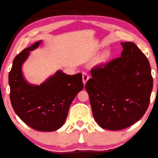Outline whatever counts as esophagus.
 I'll use <instances>...</instances> for the list:
<instances>
[{
    "label": "esophagus",
    "instance_id": "esophagus-1",
    "mask_svg": "<svg viewBox=\"0 0 158 158\" xmlns=\"http://www.w3.org/2000/svg\"><path fill=\"white\" fill-rule=\"evenodd\" d=\"M82 78H83V83H84V84H85V83L87 82L88 80L89 79V74L86 73V72H84V73H82Z\"/></svg>",
    "mask_w": 158,
    "mask_h": 158
}]
</instances>
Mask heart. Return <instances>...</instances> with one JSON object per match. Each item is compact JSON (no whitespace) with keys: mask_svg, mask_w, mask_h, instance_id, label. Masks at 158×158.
<instances>
[{"mask_svg":"<svg viewBox=\"0 0 158 158\" xmlns=\"http://www.w3.org/2000/svg\"><path fill=\"white\" fill-rule=\"evenodd\" d=\"M109 56H110V54L108 52H106L103 53L101 56V60L102 61H106V60H107Z\"/></svg>","mask_w":158,"mask_h":158,"instance_id":"b5f03b06","label":"heart"}]
</instances>
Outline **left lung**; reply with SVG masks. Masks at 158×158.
<instances>
[{"instance_id": "1", "label": "left lung", "mask_w": 158, "mask_h": 158, "mask_svg": "<svg viewBox=\"0 0 158 158\" xmlns=\"http://www.w3.org/2000/svg\"><path fill=\"white\" fill-rule=\"evenodd\" d=\"M121 45V56L92 68V78L85 84L94 119L111 131L126 128L141 119L153 89L145 54L134 43Z\"/></svg>"}]
</instances>
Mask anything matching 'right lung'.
Wrapping results in <instances>:
<instances>
[{"instance_id": "add662e5", "label": "right lung", "mask_w": 158, "mask_h": 158, "mask_svg": "<svg viewBox=\"0 0 158 158\" xmlns=\"http://www.w3.org/2000/svg\"><path fill=\"white\" fill-rule=\"evenodd\" d=\"M41 41L21 51L13 61L9 73L10 101L14 112L34 130L54 131L61 128L75 96L84 88L82 74L68 75L59 70L40 85L25 81L23 63L29 52L38 48Z\"/></svg>"}]
</instances>
